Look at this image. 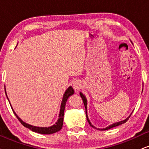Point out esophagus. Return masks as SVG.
<instances>
[{"label": "esophagus", "mask_w": 149, "mask_h": 149, "mask_svg": "<svg viewBox=\"0 0 149 149\" xmlns=\"http://www.w3.org/2000/svg\"><path fill=\"white\" fill-rule=\"evenodd\" d=\"M73 87L74 88L75 91H78L82 87V82L80 80H76L73 82Z\"/></svg>", "instance_id": "34e87169"}]
</instances>
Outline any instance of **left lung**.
<instances>
[{"label": "left lung", "instance_id": "obj_1", "mask_svg": "<svg viewBox=\"0 0 149 149\" xmlns=\"http://www.w3.org/2000/svg\"><path fill=\"white\" fill-rule=\"evenodd\" d=\"M80 97H82V101H83V103H84V107H85L86 117V119H87V121H88V124H89L90 126H91V127H93V128H95V129H96L100 130V131H106V130L110 129H111V128H113V127H118V126H119V125H122V124L125 123V122H127V120H128V119H129V118H130V117H131V114H132V113H131V115H130V116H129V117H128L127 118H126L125 120H122V121H120V122H116V123H113V124H112V125H109V127H106V128H104V129H98V128H96V127H94V126H93V125H91V122H90V120H88V116H87V107H86V106H87V100H86V97L84 96V95H83V93H82V92H80Z\"/></svg>", "mask_w": 149, "mask_h": 149}]
</instances>
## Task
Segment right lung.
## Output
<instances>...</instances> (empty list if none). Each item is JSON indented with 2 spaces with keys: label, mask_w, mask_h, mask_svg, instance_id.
Here are the masks:
<instances>
[{
  "label": "right lung",
  "mask_w": 149,
  "mask_h": 149,
  "mask_svg": "<svg viewBox=\"0 0 149 149\" xmlns=\"http://www.w3.org/2000/svg\"><path fill=\"white\" fill-rule=\"evenodd\" d=\"M5 94L7 95V93H6V89H5ZM74 93V90L73 89L72 86H69V87L66 90V91L65 92L63 95V100H62V103H61V109H60V113H59V118H58V121L54 124V125L51 126V127H35V126H32L31 125H29V124L26 123L22 121V120L20 119V118L17 116V114L16 113H14V114L16 115V118H18V120L20 122V123L22 124V125L24 126V127L27 128L31 130V131H33V132L38 133H40V134H45V135H49V134H52V133H56L58 131H59L60 130L62 129L63 125V119H64V113H65V105H66V102H67V99L69 98V96L72 95ZM7 100H9L8 97H7ZM11 105V104H10ZM14 111V110H13Z\"/></svg>",
  "instance_id": "obj_1"
}]
</instances>
